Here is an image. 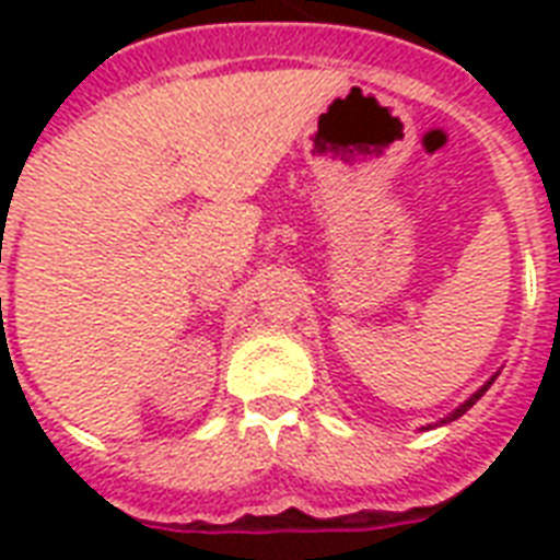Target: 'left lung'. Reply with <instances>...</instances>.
<instances>
[{"instance_id": "obj_1", "label": "left lung", "mask_w": 560, "mask_h": 560, "mask_svg": "<svg viewBox=\"0 0 560 560\" xmlns=\"http://www.w3.org/2000/svg\"><path fill=\"white\" fill-rule=\"evenodd\" d=\"M494 381H497V374H494V377H491V381H486V383H482V386H479V389L474 392V395H470L468 400H465V404H459V407L453 409L451 416H447V418H442V421H439V424H447V421H456V418H459V416H465V412H468V409L474 407V404H477V400L482 398V395H486V392H488V386H491V383H494ZM430 427H433V424H430ZM424 430H427V427H424Z\"/></svg>"}]
</instances>
